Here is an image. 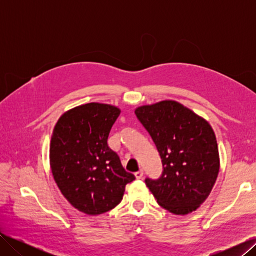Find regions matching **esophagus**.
Returning <instances> with one entry per match:
<instances>
[{
  "mask_svg": "<svg viewBox=\"0 0 256 256\" xmlns=\"http://www.w3.org/2000/svg\"><path fill=\"white\" fill-rule=\"evenodd\" d=\"M143 174H144V172H143V170H140V171H138V172H136V177L138 178V180H141V178L143 177Z\"/></svg>",
  "mask_w": 256,
  "mask_h": 256,
  "instance_id": "esophagus-1",
  "label": "esophagus"
}]
</instances>
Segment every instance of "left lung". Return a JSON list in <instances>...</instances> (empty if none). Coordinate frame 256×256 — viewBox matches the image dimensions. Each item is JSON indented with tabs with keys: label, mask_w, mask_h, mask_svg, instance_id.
Masks as SVG:
<instances>
[{
	"label": "left lung",
	"mask_w": 256,
	"mask_h": 256,
	"mask_svg": "<svg viewBox=\"0 0 256 256\" xmlns=\"http://www.w3.org/2000/svg\"><path fill=\"white\" fill-rule=\"evenodd\" d=\"M159 152L164 171L145 184L157 203L175 214L194 212L219 173V152L210 125L188 108L164 100L136 110Z\"/></svg>",
	"instance_id": "obj_1"
}]
</instances>
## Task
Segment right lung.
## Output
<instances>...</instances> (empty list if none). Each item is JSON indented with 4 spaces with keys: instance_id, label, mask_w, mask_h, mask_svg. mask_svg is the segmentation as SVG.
Returning a JSON list of instances; mask_svg holds the SVG:
<instances>
[{
    "instance_id": "right-lung-1",
    "label": "right lung",
    "mask_w": 256,
    "mask_h": 256,
    "mask_svg": "<svg viewBox=\"0 0 256 256\" xmlns=\"http://www.w3.org/2000/svg\"><path fill=\"white\" fill-rule=\"evenodd\" d=\"M120 109L90 102L60 116L50 142V166L58 189L78 210L96 216L122 200L126 184L136 180L122 168L108 136Z\"/></svg>"
}]
</instances>
